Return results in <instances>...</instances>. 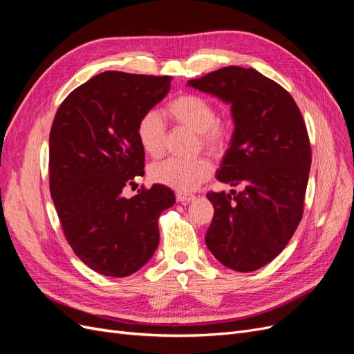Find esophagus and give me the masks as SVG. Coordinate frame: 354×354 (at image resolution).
<instances>
[{"mask_svg": "<svg viewBox=\"0 0 354 354\" xmlns=\"http://www.w3.org/2000/svg\"><path fill=\"white\" fill-rule=\"evenodd\" d=\"M176 198H177V201L178 202H181V203H186V202H190V201H194L196 196L195 195H192V194H178L176 195Z\"/></svg>", "mask_w": 354, "mask_h": 354, "instance_id": "34e87169", "label": "esophagus"}]
</instances>
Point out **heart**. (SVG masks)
I'll return each mask as SVG.
<instances>
[{
	"label": "heart",
	"instance_id": "b5f03b06",
	"mask_svg": "<svg viewBox=\"0 0 354 354\" xmlns=\"http://www.w3.org/2000/svg\"><path fill=\"white\" fill-rule=\"evenodd\" d=\"M165 113L174 122L198 133L199 143L208 151L218 153L227 146L230 128L217 120L214 106L196 94H180L171 100ZM137 142L142 151L152 158H158L164 151L165 128L159 115L153 111L146 112L137 122ZM212 174L209 159L199 156L190 160L169 158L156 162L149 169V177L158 185L186 194L195 190Z\"/></svg>",
	"mask_w": 354,
	"mask_h": 354
}]
</instances>
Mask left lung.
<instances>
[{
	"instance_id": "obj_1",
	"label": "left lung",
	"mask_w": 354,
	"mask_h": 354,
	"mask_svg": "<svg viewBox=\"0 0 354 354\" xmlns=\"http://www.w3.org/2000/svg\"><path fill=\"white\" fill-rule=\"evenodd\" d=\"M187 85L232 106L234 131L216 177L243 187L207 194V246L229 269L254 272L282 252L303 217L312 164L303 115L283 87L251 68H221Z\"/></svg>"
}]
</instances>
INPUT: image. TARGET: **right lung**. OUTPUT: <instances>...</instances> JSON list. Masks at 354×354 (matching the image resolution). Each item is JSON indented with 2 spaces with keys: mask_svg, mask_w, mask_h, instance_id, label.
Wrapping results in <instances>:
<instances>
[{
  "mask_svg": "<svg viewBox=\"0 0 354 354\" xmlns=\"http://www.w3.org/2000/svg\"><path fill=\"white\" fill-rule=\"evenodd\" d=\"M171 80L99 73L63 100L53 121L50 194L71 248L100 274L125 277L142 269L158 248L160 212L176 202L162 185L122 196L145 174L137 122L168 94Z\"/></svg>",
  "mask_w": 354,
  "mask_h": 354,
  "instance_id": "obj_1",
  "label": "right lung"
}]
</instances>
